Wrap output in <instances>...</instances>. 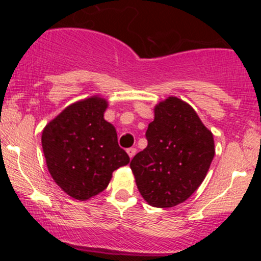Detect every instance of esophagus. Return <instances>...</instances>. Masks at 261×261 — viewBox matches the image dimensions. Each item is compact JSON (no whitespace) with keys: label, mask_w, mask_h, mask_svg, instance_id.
I'll list each match as a JSON object with an SVG mask.
<instances>
[{"label":"esophagus","mask_w":261,"mask_h":261,"mask_svg":"<svg viewBox=\"0 0 261 261\" xmlns=\"http://www.w3.org/2000/svg\"><path fill=\"white\" fill-rule=\"evenodd\" d=\"M126 152H127L128 157H130V158H131V160H133V158H134V155H135V154H136V148H128Z\"/></svg>","instance_id":"esophagus-1"}]
</instances>
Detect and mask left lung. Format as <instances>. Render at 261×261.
Here are the masks:
<instances>
[{"mask_svg":"<svg viewBox=\"0 0 261 261\" xmlns=\"http://www.w3.org/2000/svg\"><path fill=\"white\" fill-rule=\"evenodd\" d=\"M146 139L147 147L130 163L140 194L154 207L184 202L207 174L215 155L214 135L188 103L168 97L154 107Z\"/></svg>","mask_w":261,"mask_h":261,"instance_id":"obj_1","label":"left lung"}]
</instances>
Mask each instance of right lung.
Wrapping results in <instances>:
<instances>
[{
	"label": "right lung",
	"instance_id": "obj_1",
	"mask_svg": "<svg viewBox=\"0 0 261 261\" xmlns=\"http://www.w3.org/2000/svg\"><path fill=\"white\" fill-rule=\"evenodd\" d=\"M99 95L76 101L44 127L41 146L53 179L67 195L85 200L107 189L113 172L130 158L119 147L115 127L104 120Z\"/></svg>",
	"mask_w": 261,
	"mask_h": 261
}]
</instances>
